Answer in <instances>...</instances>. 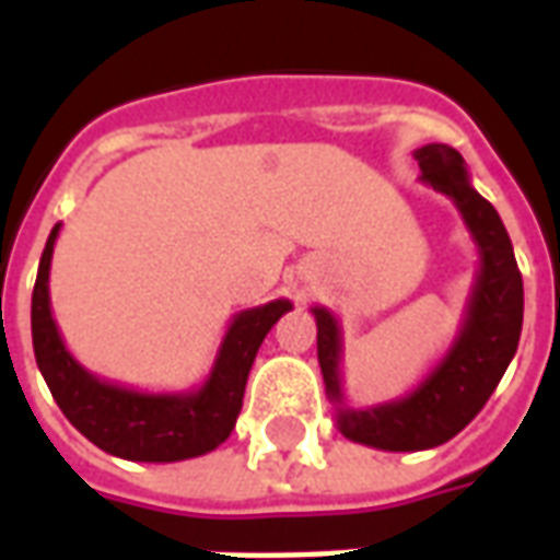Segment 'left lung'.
<instances>
[{"mask_svg":"<svg viewBox=\"0 0 560 560\" xmlns=\"http://www.w3.org/2000/svg\"><path fill=\"white\" fill-rule=\"evenodd\" d=\"M413 159L422 171L420 183L432 185L434 191L456 203L480 255L465 317L450 351L408 396L372 408H351L341 389L339 320L324 305L312 308L317 324V363L327 399L336 405L339 432L353 444L389 453L432 450L456 438L482 411L516 353L525 312L513 243L492 203L470 185L465 159L446 143L420 147Z\"/></svg>","mask_w":560,"mask_h":560,"instance_id":"8db88e82","label":"left lung"}]
</instances>
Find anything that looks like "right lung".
<instances>
[{"instance_id":"obj_1","label":"right lung","mask_w":560,"mask_h":560,"mask_svg":"<svg viewBox=\"0 0 560 560\" xmlns=\"http://www.w3.org/2000/svg\"><path fill=\"white\" fill-rule=\"evenodd\" d=\"M56 224L44 245L32 291V348L56 405L92 444L128 462H183L203 456L231 438L243 411L245 381L260 341L291 312V300H272L233 315L221 339L212 372L188 393H140L119 387L71 357L50 312V260L59 236Z\"/></svg>"}]
</instances>
